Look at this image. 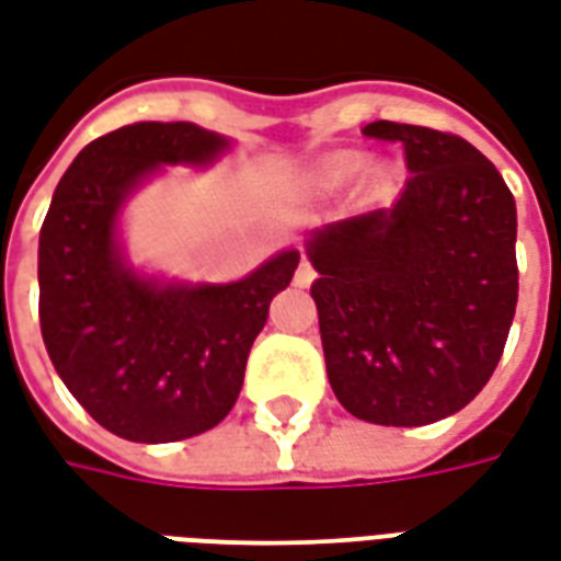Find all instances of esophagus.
<instances>
[{"instance_id":"esophagus-1","label":"esophagus","mask_w":561,"mask_h":561,"mask_svg":"<svg viewBox=\"0 0 561 561\" xmlns=\"http://www.w3.org/2000/svg\"><path fill=\"white\" fill-rule=\"evenodd\" d=\"M296 284L298 286H310V284H313V265H310L308 260H301V263H298Z\"/></svg>"}]
</instances>
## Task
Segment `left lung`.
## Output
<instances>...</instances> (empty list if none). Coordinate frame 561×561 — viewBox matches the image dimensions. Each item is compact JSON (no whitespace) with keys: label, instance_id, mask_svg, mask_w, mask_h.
<instances>
[{"label":"left lung","instance_id":"obj_1","mask_svg":"<svg viewBox=\"0 0 561 561\" xmlns=\"http://www.w3.org/2000/svg\"><path fill=\"white\" fill-rule=\"evenodd\" d=\"M365 137L400 142L410 179L391 208L310 236V296L343 410L421 427L463 410L502 358L517 308V208L457 134L382 118Z\"/></svg>","mask_w":561,"mask_h":561}]
</instances>
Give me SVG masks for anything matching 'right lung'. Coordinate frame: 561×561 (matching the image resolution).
Returning <instances> with one entry per match:
<instances>
[{"label": "right lung", "instance_id": "right-lung-1", "mask_svg": "<svg viewBox=\"0 0 561 561\" xmlns=\"http://www.w3.org/2000/svg\"><path fill=\"white\" fill-rule=\"evenodd\" d=\"M227 137L191 122H137L85 146L38 241V317L56 374L92 419L130 443H175L230 415L244 365L289 286L298 251L236 284H158L116 241L118 208L161 163H211Z\"/></svg>", "mask_w": 561, "mask_h": 561}]
</instances>
